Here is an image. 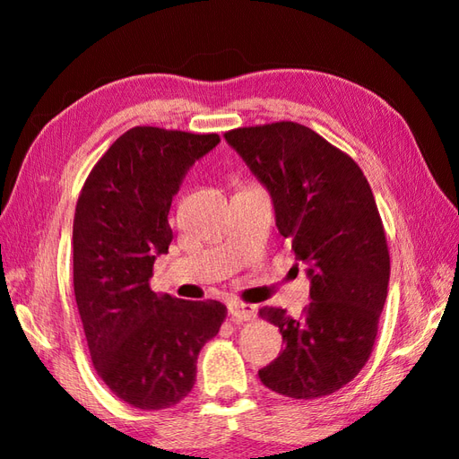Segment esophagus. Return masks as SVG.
Wrapping results in <instances>:
<instances>
[{"label": "esophagus", "mask_w": 459, "mask_h": 459, "mask_svg": "<svg viewBox=\"0 0 459 459\" xmlns=\"http://www.w3.org/2000/svg\"><path fill=\"white\" fill-rule=\"evenodd\" d=\"M229 313L235 321H251L256 316V309L253 305L240 303V301H230L229 303Z\"/></svg>", "instance_id": "34e87169"}]
</instances>
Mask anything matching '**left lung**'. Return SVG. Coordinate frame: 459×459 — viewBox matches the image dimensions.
I'll use <instances>...</instances> for the list:
<instances>
[{
  "label": "left lung",
  "instance_id": "left-lung-1",
  "mask_svg": "<svg viewBox=\"0 0 459 459\" xmlns=\"http://www.w3.org/2000/svg\"><path fill=\"white\" fill-rule=\"evenodd\" d=\"M269 190L274 224L309 279L301 316L264 307L282 351L258 371L281 395H329L369 359L387 299L389 251L368 178L353 158L295 122L238 128L224 134Z\"/></svg>",
  "mask_w": 459,
  "mask_h": 459
}]
</instances>
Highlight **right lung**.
Segmentation results:
<instances>
[{
	"label": "right lung",
	"instance_id": "1",
	"mask_svg": "<svg viewBox=\"0 0 459 459\" xmlns=\"http://www.w3.org/2000/svg\"><path fill=\"white\" fill-rule=\"evenodd\" d=\"M219 134L136 126L91 169L74 216V293L91 363L116 397L166 410L196 381V359L227 307L182 301L150 289L156 256L169 253V212L196 160Z\"/></svg>",
	"mask_w": 459,
	"mask_h": 459
}]
</instances>
